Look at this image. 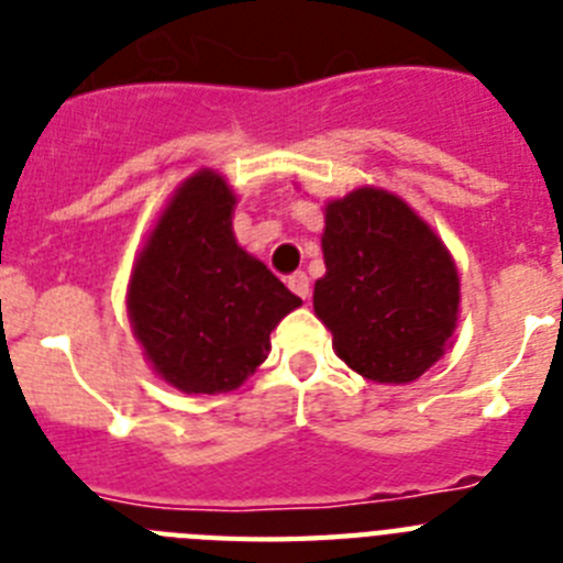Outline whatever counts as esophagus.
<instances>
[{
    "instance_id": "34e87169",
    "label": "esophagus",
    "mask_w": 563,
    "mask_h": 563,
    "mask_svg": "<svg viewBox=\"0 0 563 563\" xmlns=\"http://www.w3.org/2000/svg\"><path fill=\"white\" fill-rule=\"evenodd\" d=\"M287 285H290V290L296 292V296L305 298V301L310 298V278H307V273H292V276L287 278Z\"/></svg>"
}]
</instances>
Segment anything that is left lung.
Masks as SVG:
<instances>
[{
	"label": "left lung",
	"mask_w": 563,
	"mask_h": 563,
	"mask_svg": "<svg viewBox=\"0 0 563 563\" xmlns=\"http://www.w3.org/2000/svg\"><path fill=\"white\" fill-rule=\"evenodd\" d=\"M327 273L312 310L332 350L372 383H411L454 343L460 271L434 228L386 188L324 202Z\"/></svg>",
	"instance_id": "obj_1"
}]
</instances>
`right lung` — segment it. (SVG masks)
I'll return each mask as SVG.
<instances>
[{
  "mask_svg": "<svg viewBox=\"0 0 563 563\" xmlns=\"http://www.w3.org/2000/svg\"><path fill=\"white\" fill-rule=\"evenodd\" d=\"M236 194L213 168L174 188L134 256L126 312L143 357L186 395L236 391L271 355V332L301 307L233 236Z\"/></svg>",
  "mask_w": 563,
  "mask_h": 563,
  "instance_id": "right-lung-1",
  "label": "right lung"
}]
</instances>
